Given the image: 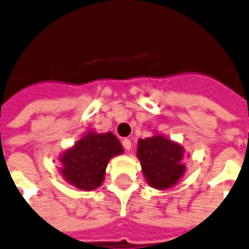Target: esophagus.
Listing matches in <instances>:
<instances>
[{
    "label": "esophagus",
    "instance_id": "1",
    "mask_svg": "<svg viewBox=\"0 0 249 249\" xmlns=\"http://www.w3.org/2000/svg\"><path fill=\"white\" fill-rule=\"evenodd\" d=\"M123 146H124L125 150H130L132 149V142H130V140H128V138H125L124 141H123Z\"/></svg>",
    "mask_w": 249,
    "mask_h": 249
}]
</instances>
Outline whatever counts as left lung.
Segmentation results:
<instances>
[{"mask_svg": "<svg viewBox=\"0 0 249 249\" xmlns=\"http://www.w3.org/2000/svg\"><path fill=\"white\" fill-rule=\"evenodd\" d=\"M185 150L179 142L155 133L145 140H138L137 158L142 174L150 187L163 191L179 183L187 167L183 163Z\"/></svg>", "mask_w": 249, "mask_h": 249, "instance_id": "obj_1", "label": "left lung"}]
</instances>
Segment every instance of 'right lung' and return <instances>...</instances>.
Returning a JSON list of instances; mask_svg holds the SVG:
<instances>
[{"label":"right lung","instance_id":"obj_1","mask_svg":"<svg viewBox=\"0 0 249 249\" xmlns=\"http://www.w3.org/2000/svg\"><path fill=\"white\" fill-rule=\"evenodd\" d=\"M124 153L120 141L111 132L87 130L71 147L60 154V174L66 183L81 191H94L104 181L106 168L113 157Z\"/></svg>","mask_w":249,"mask_h":249}]
</instances>
